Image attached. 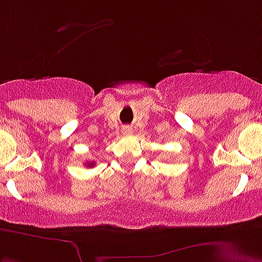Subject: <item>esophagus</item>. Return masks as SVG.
Segmentation results:
<instances>
[{"label":"esophagus","mask_w":262,"mask_h":262,"mask_svg":"<svg viewBox=\"0 0 262 262\" xmlns=\"http://www.w3.org/2000/svg\"><path fill=\"white\" fill-rule=\"evenodd\" d=\"M123 134H124V135H131V134H133V128L128 127V125H125V127H123Z\"/></svg>","instance_id":"esophagus-1"}]
</instances>
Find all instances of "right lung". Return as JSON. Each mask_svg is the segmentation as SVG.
I'll list each match as a JSON object with an SVG mask.
<instances>
[{"label":"right lung","mask_w":262,"mask_h":262,"mask_svg":"<svg viewBox=\"0 0 262 262\" xmlns=\"http://www.w3.org/2000/svg\"><path fill=\"white\" fill-rule=\"evenodd\" d=\"M88 166H95V162H89V164H88Z\"/></svg>","instance_id":"1"}]
</instances>
